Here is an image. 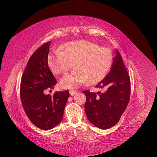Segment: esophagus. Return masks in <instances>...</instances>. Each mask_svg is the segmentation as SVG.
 <instances>
[{"mask_svg":"<svg viewBox=\"0 0 157 157\" xmlns=\"http://www.w3.org/2000/svg\"><path fill=\"white\" fill-rule=\"evenodd\" d=\"M69 93H70V95L71 96H73L74 95H75L76 94H77V91H76V90H71L70 91H69Z\"/></svg>","mask_w":157,"mask_h":157,"instance_id":"1","label":"esophagus"}]
</instances>
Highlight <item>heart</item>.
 I'll use <instances>...</instances> for the list:
<instances>
[{
	"label": "heart",
	"mask_w": 157,
	"mask_h": 157,
	"mask_svg": "<svg viewBox=\"0 0 157 157\" xmlns=\"http://www.w3.org/2000/svg\"><path fill=\"white\" fill-rule=\"evenodd\" d=\"M113 61L111 50L88 40L69 42L62 50H54L48 58V67L55 75L65 73L73 63L74 71L60 80L65 89L77 88L88 81L94 84L105 77Z\"/></svg>",
	"instance_id": "heart-1"
}]
</instances>
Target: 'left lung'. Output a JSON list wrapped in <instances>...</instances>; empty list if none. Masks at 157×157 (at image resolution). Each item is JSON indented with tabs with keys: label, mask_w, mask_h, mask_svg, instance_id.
I'll return each mask as SVG.
<instances>
[{
	"label": "left lung",
	"mask_w": 157,
	"mask_h": 157,
	"mask_svg": "<svg viewBox=\"0 0 157 157\" xmlns=\"http://www.w3.org/2000/svg\"><path fill=\"white\" fill-rule=\"evenodd\" d=\"M111 69L96 87L105 88L104 93L90 92L84 90L86 97L84 108L89 121L100 129L105 130L119 121L130 100V80L117 49Z\"/></svg>",
	"instance_id": "obj_1"
}]
</instances>
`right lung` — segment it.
Here are the masks:
<instances>
[{"instance_id":"right-lung-1","label":"right lung","mask_w":157,"mask_h":157,"mask_svg":"<svg viewBox=\"0 0 157 157\" xmlns=\"http://www.w3.org/2000/svg\"><path fill=\"white\" fill-rule=\"evenodd\" d=\"M51 41L33 54L21 80L20 98L27 116L37 128L48 130L61 121L69 97L68 90L45 95V89H54L57 81L50 71L48 56Z\"/></svg>"}]
</instances>
